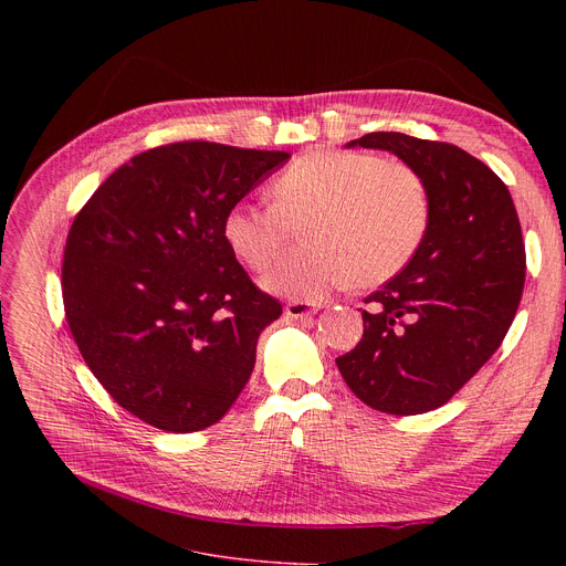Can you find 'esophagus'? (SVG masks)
Wrapping results in <instances>:
<instances>
[{
  "label": "esophagus",
  "mask_w": 566,
  "mask_h": 566,
  "mask_svg": "<svg viewBox=\"0 0 566 566\" xmlns=\"http://www.w3.org/2000/svg\"><path fill=\"white\" fill-rule=\"evenodd\" d=\"M318 307H321L318 303H310V301H291V303H286L284 314L289 318H305V316L318 312Z\"/></svg>",
  "instance_id": "esophagus-1"
}]
</instances>
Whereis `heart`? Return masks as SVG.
Masks as SVG:
<instances>
[{
    "instance_id": "1",
    "label": "heart",
    "mask_w": 566,
    "mask_h": 566,
    "mask_svg": "<svg viewBox=\"0 0 566 566\" xmlns=\"http://www.w3.org/2000/svg\"><path fill=\"white\" fill-rule=\"evenodd\" d=\"M271 203L229 208V250L261 273L303 227L305 248L284 256L263 286L286 298H321L355 280L374 286L395 277L418 252L429 227V192L403 163L374 154L312 151L273 178Z\"/></svg>"
}]
</instances>
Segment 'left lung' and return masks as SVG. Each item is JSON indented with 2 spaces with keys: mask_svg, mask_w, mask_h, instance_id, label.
I'll return each instance as SVG.
<instances>
[{
  "mask_svg": "<svg viewBox=\"0 0 566 566\" xmlns=\"http://www.w3.org/2000/svg\"><path fill=\"white\" fill-rule=\"evenodd\" d=\"M346 146L395 154L429 192L422 245L365 301L363 339L337 358L360 401L420 415L448 403L507 335L525 284L521 222L497 174L454 144L369 133Z\"/></svg>",
  "mask_w": 566,
  "mask_h": 566,
  "instance_id": "8db88e82",
  "label": "left lung"
}]
</instances>
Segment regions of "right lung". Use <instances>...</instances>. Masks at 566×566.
<instances>
[{"instance_id":"right-lung-1","label":"right lung","mask_w":566,"mask_h":566,"mask_svg":"<svg viewBox=\"0 0 566 566\" xmlns=\"http://www.w3.org/2000/svg\"><path fill=\"white\" fill-rule=\"evenodd\" d=\"M286 151L176 142L118 167L75 216L62 293L73 339L109 397L171 433L224 418L282 314L222 222Z\"/></svg>"}]
</instances>
